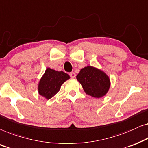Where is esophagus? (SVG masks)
<instances>
[{"label": "esophagus", "mask_w": 148, "mask_h": 148, "mask_svg": "<svg viewBox=\"0 0 148 148\" xmlns=\"http://www.w3.org/2000/svg\"><path fill=\"white\" fill-rule=\"evenodd\" d=\"M70 76L71 78H74L76 77V74L74 72H71V73H70Z\"/></svg>", "instance_id": "obj_1"}]
</instances>
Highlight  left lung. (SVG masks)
<instances>
[{"instance_id": "1", "label": "left lung", "mask_w": 148, "mask_h": 148, "mask_svg": "<svg viewBox=\"0 0 148 148\" xmlns=\"http://www.w3.org/2000/svg\"><path fill=\"white\" fill-rule=\"evenodd\" d=\"M84 92L88 95L100 98L106 95L110 86V78L103 71L92 66L84 67L76 76Z\"/></svg>"}]
</instances>
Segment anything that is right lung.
<instances>
[{
  "mask_svg": "<svg viewBox=\"0 0 148 148\" xmlns=\"http://www.w3.org/2000/svg\"><path fill=\"white\" fill-rule=\"evenodd\" d=\"M70 76L62 71H56L51 68H47L45 74L38 83V92L47 99H51L60 90L61 86Z\"/></svg>",
  "mask_w": 148,
  "mask_h": 148,
  "instance_id": "right-lung-1",
  "label": "right lung"
}]
</instances>
